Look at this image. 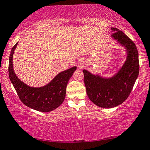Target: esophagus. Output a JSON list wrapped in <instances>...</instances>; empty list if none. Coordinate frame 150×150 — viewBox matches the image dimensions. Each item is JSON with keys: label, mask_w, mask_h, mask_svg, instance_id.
<instances>
[{"label": "esophagus", "mask_w": 150, "mask_h": 150, "mask_svg": "<svg viewBox=\"0 0 150 150\" xmlns=\"http://www.w3.org/2000/svg\"><path fill=\"white\" fill-rule=\"evenodd\" d=\"M79 67H81V68H82V67H83V64H79Z\"/></svg>", "instance_id": "1"}]
</instances>
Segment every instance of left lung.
I'll return each instance as SVG.
<instances>
[{"label":"left lung","mask_w":150,"mask_h":150,"mask_svg":"<svg viewBox=\"0 0 150 150\" xmlns=\"http://www.w3.org/2000/svg\"><path fill=\"white\" fill-rule=\"evenodd\" d=\"M111 37L126 47L127 57L123 66L113 77L104 78L83 70L84 83L88 98L97 106L113 108L125 101L131 92L139 71V54L135 44L117 28Z\"/></svg>","instance_id":"8db88e82"}]
</instances>
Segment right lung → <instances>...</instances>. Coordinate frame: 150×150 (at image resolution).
<instances>
[{
    "label": "right lung",
    "mask_w": 150,
    "mask_h": 150,
    "mask_svg": "<svg viewBox=\"0 0 150 150\" xmlns=\"http://www.w3.org/2000/svg\"><path fill=\"white\" fill-rule=\"evenodd\" d=\"M17 45L18 43L12 47L9 56V76L20 100L27 107L42 112L58 108L64 100L67 83L77 67H73L60 73L43 87H30L18 79L13 69V55Z\"/></svg>",
    "instance_id": "add662e5"
}]
</instances>
